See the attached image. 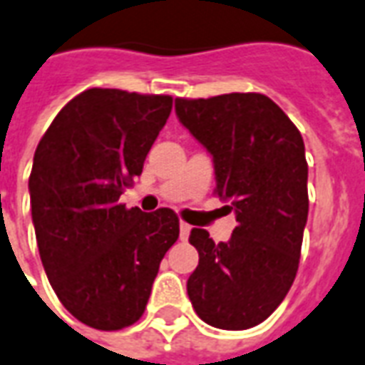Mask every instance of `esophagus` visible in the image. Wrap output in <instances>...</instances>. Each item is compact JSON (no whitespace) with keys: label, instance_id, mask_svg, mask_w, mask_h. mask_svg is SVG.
I'll return each mask as SVG.
<instances>
[{"label":"esophagus","instance_id":"esophagus-1","mask_svg":"<svg viewBox=\"0 0 365 365\" xmlns=\"http://www.w3.org/2000/svg\"><path fill=\"white\" fill-rule=\"evenodd\" d=\"M190 232H191L190 224H185V222L180 224V240H183V242H185V240L190 237Z\"/></svg>","mask_w":365,"mask_h":365}]
</instances>
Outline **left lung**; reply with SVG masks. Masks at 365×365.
Segmentation results:
<instances>
[{
	"label": "left lung",
	"instance_id": "left-lung-1",
	"mask_svg": "<svg viewBox=\"0 0 365 365\" xmlns=\"http://www.w3.org/2000/svg\"><path fill=\"white\" fill-rule=\"evenodd\" d=\"M175 114L212 155L215 195L237 220L220 244L203 228L191 230L199 265L187 294L205 323L244 331L280 306L298 272L309 209L304 139L259 93L175 98Z\"/></svg>",
	"mask_w": 365,
	"mask_h": 365
}]
</instances>
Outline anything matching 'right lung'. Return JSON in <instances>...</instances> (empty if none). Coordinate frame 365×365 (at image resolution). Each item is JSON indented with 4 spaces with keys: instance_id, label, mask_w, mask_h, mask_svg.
Instances as JSON below:
<instances>
[{
    "instance_id": "right-lung-1",
    "label": "right lung",
    "mask_w": 365,
    "mask_h": 365,
    "mask_svg": "<svg viewBox=\"0 0 365 365\" xmlns=\"http://www.w3.org/2000/svg\"><path fill=\"white\" fill-rule=\"evenodd\" d=\"M172 102L86 88L59 110L34 153L29 190L42 265L67 312L98 331L141 319L162 257L180 236L172 209L120 203Z\"/></svg>"
}]
</instances>
